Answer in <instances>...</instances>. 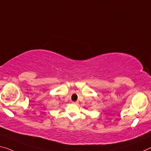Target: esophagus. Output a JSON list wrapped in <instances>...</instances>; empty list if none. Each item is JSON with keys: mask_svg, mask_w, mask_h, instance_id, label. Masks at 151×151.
I'll return each instance as SVG.
<instances>
[{"mask_svg": "<svg viewBox=\"0 0 151 151\" xmlns=\"http://www.w3.org/2000/svg\"><path fill=\"white\" fill-rule=\"evenodd\" d=\"M73 104H75V105H77L78 104V101H73Z\"/></svg>", "mask_w": 151, "mask_h": 151, "instance_id": "34e87169", "label": "esophagus"}]
</instances>
